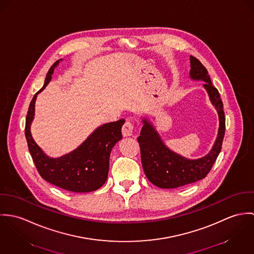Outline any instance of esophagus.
<instances>
[{
    "instance_id": "obj_1",
    "label": "esophagus",
    "mask_w": 254,
    "mask_h": 254,
    "mask_svg": "<svg viewBox=\"0 0 254 254\" xmlns=\"http://www.w3.org/2000/svg\"><path fill=\"white\" fill-rule=\"evenodd\" d=\"M133 129H134V125H133V123H132L131 121H129V120L126 121V123L124 124L123 128H122L123 135H124V136H130V135H132Z\"/></svg>"
}]
</instances>
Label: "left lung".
Returning <instances> with one entry per match:
<instances>
[{
	"label": "left lung",
	"instance_id": "8db88e82",
	"mask_svg": "<svg viewBox=\"0 0 254 254\" xmlns=\"http://www.w3.org/2000/svg\"><path fill=\"white\" fill-rule=\"evenodd\" d=\"M190 63L191 79L205 82L203 87L217 110L219 118L218 134L212 149L206 156L197 160H189L169 149L154 126L148 120L143 119L140 136L137 138L143 170L151 183L164 189L181 187L204 178L221 151L225 134V114L220 94L217 88L212 85L208 72L200 61L191 56Z\"/></svg>",
	"mask_w": 254,
	"mask_h": 254
}]
</instances>
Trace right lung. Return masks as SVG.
<instances>
[{"label": "right lung", "instance_id": "obj_1", "mask_svg": "<svg viewBox=\"0 0 254 254\" xmlns=\"http://www.w3.org/2000/svg\"><path fill=\"white\" fill-rule=\"evenodd\" d=\"M57 60L50 68L44 86L34 95L26 116L25 136L33 162L40 175L48 182L67 191L76 193L92 192L99 189L107 180L109 159L114 145L122 139L124 119L97 127L81 146L59 158H50L34 141L30 126L35 115V101L52 80Z\"/></svg>", "mask_w": 254, "mask_h": 254}]
</instances>
